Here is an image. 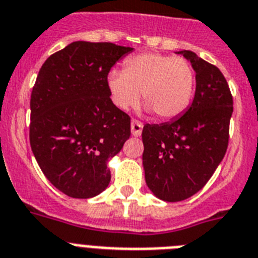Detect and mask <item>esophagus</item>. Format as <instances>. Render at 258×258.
<instances>
[{"mask_svg": "<svg viewBox=\"0 0 258 258\" xmlns=\"http://www.w3.org/2000/svg\"><path fill=\"white\" fill-rule=\"evenodd\" d=\"M142 130H143V123L134 119L133 122H131V131H133V135L136 136V138L142 135Z\"/></svg>", "mask_w": 258, "mask_h": 258, "instance_id": "esophagus-1", "label": "esophagus"}]
</instances>
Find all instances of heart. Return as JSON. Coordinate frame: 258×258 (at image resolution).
<instances>
[{"instance_id":"b5f03b06","label":"heart","mask_w":258,"mask_h":258,"mask_svg":"<svg viewBox=\"0 0 258 258\" xmlns=\"http://www.w3.org/2000/svg\"><path fill=\"white\" fill-rule=\"evenodd\" d=\"M107 86L111 99L119 108L135 107L143 91L144 102L158 118L173 119L189 107L195 73L184 58L146 51L127 58L123 71H110Z\"/></svg>"}]
</instances>
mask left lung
Segmentation results:
<instances>
[{"instance_id": "obj_1", "label": "left lung", "mask_w": 258, "mask_h": 258, "mask_svg": "<svg viewBox=\"0 0 258 258\" xmlns=\"http://www.w3.org/2000/svg\"><path fill=\"white\" fill-rule=\"evenodd\" d=\"M196 71V93L183 116L143 127L148 188L164 202H181L208 183L229 143L233 98L223 73L194 51H180Z\"/></svg>"}]
</instances>
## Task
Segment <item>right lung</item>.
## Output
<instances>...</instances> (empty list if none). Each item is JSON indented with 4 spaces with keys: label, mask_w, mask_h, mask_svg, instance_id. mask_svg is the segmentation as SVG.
Instances as JSON below:
<instances>
[{
    "label": "right lung",
    "mask_w": 258,
    "mask_h": 258,
    "mask_svg": "<svg viewBox=\"0 0 258 258\" xmlns=\"http://www.w3.org/2000/svg\"><path fill=\"white\" fill-rule=\"evenodd\" d=\"M133 50L77 41L39 70L30 98V146L43 175L70 198H93L107 188V162L131 135V118L112 103L107 77Z\"/></svg>",
    "instance_id": "right-lung-1"
}]
</instances>
